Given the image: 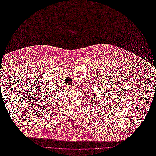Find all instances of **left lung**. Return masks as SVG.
Listing matches in <instances>:
<instances>
[{
    "mask_svg": "<svg viewBox=\"0 0 156 156\" xmlns=\"http://www.w3.org/2000/svg\"><path fill=\"white\" fill-rule=\"evenodd\" d=\"M90 93H89V95H90ZM91 95H92V96H91V97H93V98H94V100H93V99H92V101H94V102H95V101H96L97 100L95 99V98L94 97L95 96L96 97H97V95H96L95 94V95H94V94H93V95H92V94H91Z\"/></svg>",
    "mask_w": 156,
    "mask_h": 156,
    "instance_id": "obj_1",
    "label": "left lung"
}]
</instances>
